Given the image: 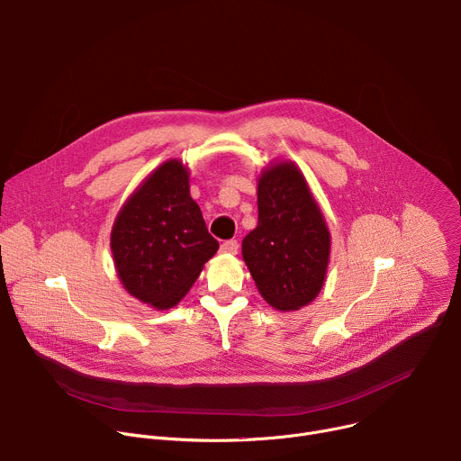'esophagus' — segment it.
<instances>
[{"label":"esophagus","mask_w":461,"mask_h":461,"mask_svg":"<svg viewBox=\"0 0 461 461\" xmlns=\"http://www.w3.org/2000/svg\"><path fill=\"white\" fill-rule=\"evenodd\" d=\"M221 251L233 255V253L239 251V242H237V240H224V242L221 244Z\"/></svg>","instance_id":"esophagus-1"}]
</instances>
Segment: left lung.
Segmentation results:
<instances>
[{
	"instance_id": "left-lung-1",
	"label": "left lung",
	"mask_w": 461,
	"mask_h": 461,
	"mask_svg": "<svg viewBox=\"0 0 461 461\" xmlns=\"http://www.w3.org/2000/svg\"><path fill=\"white\" fill-rule=\"evenodd\" d=\"M258 222L242 240V257L258 294L277 310L312 303L326 277L330 231L294 162H277L258 176Z\"/></svg>"
}]
</instances>
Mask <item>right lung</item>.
Listing matches in <instances>:
<instances>
[{"label":"right lung","mask_w":461,"mask_h":461,"mask_svg":"<svg viewBox=\"0 0 461 461\" xmlns=\"http://www.w3.org/2000/svg\"><path fill=\"white\" fill-rule=\"evenodd\" d=\"M219 249L189 194V171L173 158L158 166L122 206L111 251L123 288L158 310L175 306Z\"/></svg>","instance_id":"add662e5"}]
</instances>
